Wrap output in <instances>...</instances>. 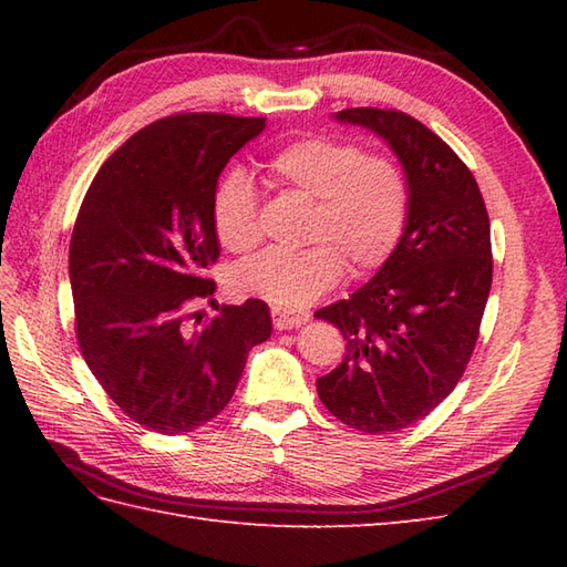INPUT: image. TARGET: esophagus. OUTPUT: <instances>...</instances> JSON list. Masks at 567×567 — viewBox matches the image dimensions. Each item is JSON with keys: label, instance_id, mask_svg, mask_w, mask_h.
<instances>
[{"label": "esophagus", "instance_id": "34e87169", "mask_svg": "<svg viewBox=\"0 0 567 567\" xmlns=\"http://www.w3.org/2000/svg\"><path fill=\"white\" fill-rule=\"evenodd\" d=\"M309 321L307 311H290V309H280V307H272V323L275 329H297L302 327V323Z\"/></svg>", "mask_w": 567, "mask_h": 567}]
</instances>
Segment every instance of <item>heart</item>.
<instances>
[{
  "label": "heart",
  "mask_w": 567,
  "mask_h": 567,
  "mask_svg": "<svg viewBox=\"0 0 567 567\" xmlns=\"http://www.w3.org/2000/svg\"><path fill=\"white\" fill-rule=\"evenodd\" d=\"M268 173L280 187L315 199L302 250H268L238 265L234 290L280 309L315 302L341 280L382 268L406 231L412 183L402 163L336 136H305L270 155ZM214 231L231 252L260 244V197L234 167L214 192Z\"/></svg>",
  "instance_id": "heart-1"
}]
</instances>
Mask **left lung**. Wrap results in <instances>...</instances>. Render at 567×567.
<instances>
[{"label":"left lung","instance_id":"1","mask_svg":"<svg viewBox=\"0 0 567 567\" xmlns=\"http://www.w3.org/2000/svg\"><path fill=\"white\" fill-rule=\"evenodd\" d=\"M336 116L375 131L400 155L412 212L378 275L315 315L346 339L343 363L317 380V392L346 426L400 431L455 390L475 351L492 287L489 216L470 167L414 116L375 106Z\"/></svg>","mask_w":567,"mask_h":567}]
</instances>
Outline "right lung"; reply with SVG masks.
<instances>
[{
  "instance_id": "add662e5",
  "label": "right lung",
  "mask_w": 567,
  "mask_h": 567,
  "mask_svg": "<svg viewBox=\"0 0 567 567\" xmlns=\"http://www.w3.org/2000/svg\"><path fill=\"white\" fill-rule=\"evenodd\" d=\"M262 116L189 112L141 128L104 161L70 238L75 333L84 363L122 412L179 436L231 402L252 346L270 339L262 299L216 307L214 192Z\"/></svg>"
}]
</instances>
